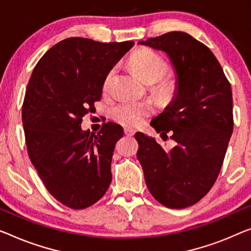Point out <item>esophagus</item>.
Masks as SVG:
<instances>
[{
    "label": "esophagus",
    "mask_w": 251,
    "mask_h": 251,
    "mask_svg": "<svg viewBox=\"0 0 251 251\" xmlns=\"http://www.w3.org/2000/svg\"><path fill=\"white\" fill-rule=\"evenodd\" d=\"M124 132H125V134L127 136H133L134 135V129H132V128H129V127H125L124 128Z\"/></svg>",
    "instance_id": "obj_1"
}]
</instances>
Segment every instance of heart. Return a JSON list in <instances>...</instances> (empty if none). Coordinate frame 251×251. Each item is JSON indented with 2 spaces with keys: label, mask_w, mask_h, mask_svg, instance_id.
<instances>
[{
  "label": "heart",
  "mask_w": 251,
  "mask_h": 251,
  "mask_svg": "<svg viewBox=\"0 0 251 251\" xmlns=\"http://www.w3.org/2000/svg\"><path fill=\"white\" fill-rule=\"evenodd\" d=\"M130 66L148 84L155 83L154 91L161 99H170L175 95L176 82L171 77H163L168 65L161 56L149 50H140L130 57ZM115 75V70L107 73L102 83V90L107 92ZM153 113V107L149 101H123L111 109V116L119 124L135 127Z\"/></svg>",
  "instance_id": "heart-1"
}]
</instances>
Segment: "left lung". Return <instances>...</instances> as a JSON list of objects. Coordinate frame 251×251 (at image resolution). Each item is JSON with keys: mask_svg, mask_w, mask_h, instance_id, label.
Wrapping results in <instances>:
<instances>
[{"mask_svg": "<svg viewBox=\"0 0 251 251\" xmlns=\"http://www.w3.org/2000/svg\"><path fill=\"white\" fill-rule=\"evenodd\" d=\"M138 45L166 53L176 73L170 103L151 126L176 142L168 150L137 132V159L159 203L185 208L201 201L221 170L233 130L232 90L214 54L188 33L171 31Z\"/></svg>", "mask_w": 251, "mask_h": 251, "instance_id": "obj_1", "label": "left lung"}]
</instances>
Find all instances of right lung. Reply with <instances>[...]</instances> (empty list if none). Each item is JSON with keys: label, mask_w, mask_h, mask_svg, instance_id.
I'll return each instance as SVG.
<instances>
[{"label": "right lung", "mask_w": 251, "mask_h": 251, "mask_svg": "<svg viewBox=\"0 0 251 251\" xmlns=\"http://www.w3.org/2000/svg\"><path fill=\"white\" fill-rule=\"evenodd\" d=\"M133 46L73 37L48 50L33 69L22 106L28 154L46 189L67 207L91 206L110 185L123 127L108 122L92 135L81 123L101 99L107 73Z\"/></svg>", "instance_id": "right-lung-1"}]
</instances>
